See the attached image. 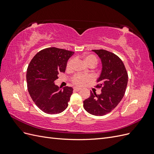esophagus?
Wrapping results in <instances>:
<instances>
[{"mask_svg": "<svg viewBox=\"0 0 154 154\" xmlns=\"http://www.w3.org/2000/svg\"><path fill=\"white\" fill-rule=\"evenodd\" d=\"M81 89H82V88H78V87H74V90L76 91H80Z\"/></svg>", "mask_w": 154, "mask_h": 154, "instance_id": "obj_1", "label": "esophagus"}]
</instances>
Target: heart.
<instances>
[{
  "mask_svg": "<svg viewBox=\"0 0 154 154\" xmlns=\"http://www.w3.org/2000/svg\"><path fill=\"white\" fill-rule=\"evenodd\" d=\"M85 62L88 66H89L90 67L91 66H96V65L97 64V59L96 58V56L93 55V54H89L87 55L84 58ZM74 62V59L71 58L70 59L69 61L67 63V66H66V69L67 71H71V70L72 69L73 64ZM92 80V77L90 76H84L82 75V74H75V75L73 76L71 78V81L74 83V85H76L77 86H82L85 84V83H87L88 82H90Z\"/></svg>",
  "mask_w": 154,
  "mask_h": 154,
  "instance_id": "1",
  "label": "heart"
}]
</instances>
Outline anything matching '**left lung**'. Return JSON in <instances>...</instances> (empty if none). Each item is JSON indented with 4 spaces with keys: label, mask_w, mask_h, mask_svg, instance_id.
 <instances>
[{
    "label": "left lung",
    "mask_w": 154,
    "mask_h": 154,
    "mask_svg": "<svg viewBox=\"0 0 154 154\" xmlns=\"http://www.w3.org/2000/svg\"><path fill=\"white\" fill-rule=\"evenodd\" d=\"M100 58L102 71L96 88L100 94L91 91V96L83 101L85 110L92 115L101 116L114 109L123 97L128 83V73L122 60L117 55L104 49L92 50Z\"/></svg>",
    "instance_id": "1"
}]
</instances>
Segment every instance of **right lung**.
I'll list each match as a JSON object with an SVG mask.
<instances>
[{
	"label": "right lung",
	"mask_w": 154,
	"mask_h": 154,
	"mask_svg": "<svg viewBox=\"0 0 154 154\" xmlns=\"http://www.w3.org/2000/svg\"><path fill=\"white\" fill-rule=\"evenodd\" d=\"M73 51L57 48L41 50L32 58L27 69V89L35 105L49 114L61 113L67 109L73 88L63 89L54 85L60 72H65Z\"/></svg>",
	"instance_id": "right-lung-1"
}]
</instances>
